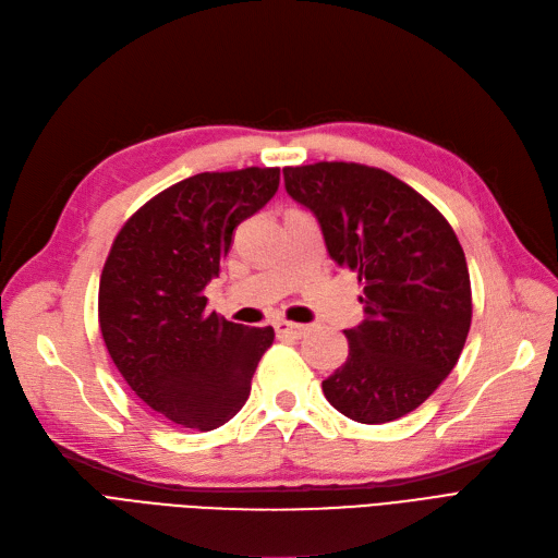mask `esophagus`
<instances>
[{
  "label": "esophagus",
  "mask_w": 558,
  "mask_h": 558,
  "mask_svg": "<svg viewBox=\"0 0 558 558\" xmlns=\"http://www.w3.org/2000/svg\"><path fill=\"white\" fill-rule=\"evenodd\" d=\"M275 329L279 337H293V339H302L304 333L308 331V325H300V323H288V320H279L275 323Z\"/></svg>",
  "instance_id": "esophagus-1"
}]
</instances>
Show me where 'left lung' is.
Here are the masks:
<instances>
[{
    "instance_id": "8db88e82",
    "label": "left lung",
    "mask_w": 558,
    "mask_h": 558,
    "mask_svg": "<svg viewBox=\"0 0 558 558\" xmlns=\"http://www.w3.org/2000/svg\"><path fill=\"white\" fill-rule=\"evenodd\" d=\"M283 183L316 215L331 260L364 286L366 318L345 329L348 360L323 380L325 398L360 423L410 414L447 380L472 325L470 270L451 225L366 165L286 167Z\"/></svg>"
}]
</instances>
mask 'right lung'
Segmentation results:
<instances>
[{"instance_id": "obj_1", "label": "right lung", "mask_w": 558, "mask_h": 558, "mask_svg": "<svg viewBox=\"0 0 558 558\" xmlns=\"http://www.w3.org/2000/svg\"><path fill=\"white\" fill-rule=\"evenodd\" d=\"M279 187L277 167L206 171L153 196L111 244L98 320L111 362L144 403L183 428L215 430L247 403L272 327L229 323L204 288L242 219Z\"/></svg>"}]
</instances>
